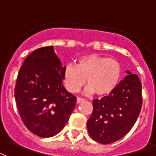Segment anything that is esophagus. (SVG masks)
Segmentation results:
<instances>
[{"label":"esophagus","mask_w":156,"mask_h":156,"mask_svg":"<svg viewBox=\"0 0 156 156\" xmlns=\"http://www.w3.org/2000/svg\"><path fill=\"white\" fill-rule=\"evenodd\" d=\"M83 101H84V99H83V98H80V97L77 98V104H79V103L83 102Z\"/></svg>","instance_id":"1"}]
</instances>
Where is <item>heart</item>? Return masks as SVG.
Masks as SVG:
<instances>
[{
	"mask_svg": "<svg viewBox=\"0 0 156 156\" xmlns=\"http://www.w3.org/2000/svg\"><path fill=\"white\" fill-rule=\"evenodd\" d=\"M122 76L121 63L114 58L98 54L81 56L77 65L69 64L64 68L63 79L66 89L77 92L87 78V91L99 96H106L117 87Z\"/></svg>",
	"mask_w": 156,
	"mask_h": 156,
	"instance_id": "obj_1",
	"label": "heart"
}]
</instances>
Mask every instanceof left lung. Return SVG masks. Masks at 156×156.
I'll return each instance as SVG.
<instances>
[{"label": "left lung", "instance_id": "1", "mask_svg": "<svg viewBox=\"0 0 156 156\" xmlns=\"http://www.w3.org/2000/svg\"><path fill=\"white\" fill-rule=\"evenodd\" d=\"M128 75L113 92L93 100V112L87 121L88 133L97 143L109 144L122 138L137 121L143 105L142 84L137 74Z\"/></svg>", "mask_w": 156, "mask_h": 156}]
</instances>
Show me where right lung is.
I'll list each match as a JSON object with an SVG mask.
<instances>
[{
    "mask_svg": "<svg viewBox=\"0 0 156 156\" xmlns=\"http://www.w3.org/2000/svg\"><path fill=\"white\" fill-rule=\"evenodd\" d=\"M53 46L33 51L18 72L14 96L26 127L41 138L56 135L66 126L76 97L62 84L63 70Z\"/></svg>",
    "mask_w": 156,
    "mask_h": 156,
    "instance_id": "right-lung-1",
    "label": "right lung"
}]
</instances>
